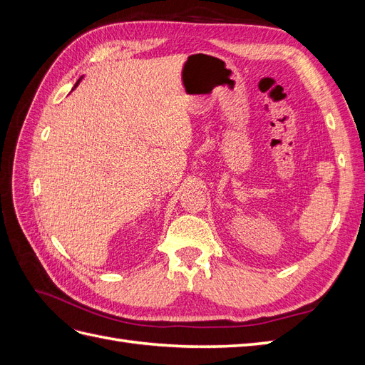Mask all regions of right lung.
Returning <instances> with one entry per match:
<instances>
[{
    "label": "right lung",
    "mask_w": 365,
    "mask_h": 365,
    "mask_svg": "<svg viewBox=\"0 0 365 365\" xmlns=\"http://www.w3.org/2000/svg\"><path fill=\"white\" fill-rule=\"evenodd\" d=\"M77 83H79V81H77V82H76V85H77Z\"/></svg>",
    "instance_id": "right-lung-1"
}]
</instances>
